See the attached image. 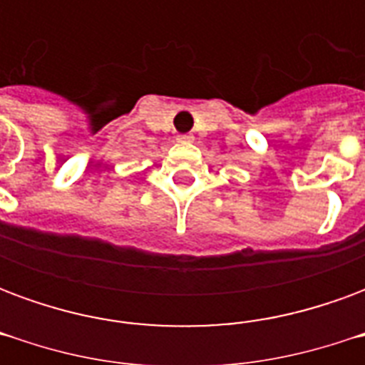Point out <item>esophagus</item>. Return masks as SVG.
<instances>
[{
	"mask_svg": "<svg viewBox=\"0 0 365 365\" xmlns=\"http://www.w3.org/2000/svg\"><path fill=\"white\" fill-rule=\"evenodd\" d=\"M193 136L191 135H178V143H190Z\"/></svg>",
	"mask_w": 365,
	"mask_h": 365,
	"instance_id": "1",
	"label": "esophagus"
}]
</instances>
